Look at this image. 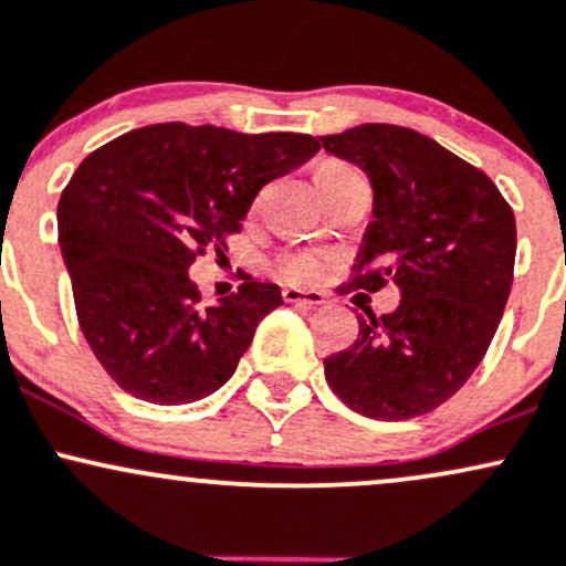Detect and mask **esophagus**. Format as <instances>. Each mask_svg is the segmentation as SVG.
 Listing matches in <instances>:
<instances>
[{
	"label": "esophagus",
	"mask_w": 566,
	"mask_h": 566,
	"mask_svg": "<svg viewBox=\"0 0 566 566\" xmlns=\"http://www.w3.org/2000/svg\"><path fill=\"white\" fill-rule=\"evenodd\" d=\"M283 302H289V304H307V307H321V304H326V296H323L321 291L283 289Z\"/></svg>",
	"instance_id": "obj_1"
}]
</instances>
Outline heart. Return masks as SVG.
<instances>
[{"label":"heart","mask_w":566,"mask_h":566,"mask_svg":"<svg viewBox=\"0 0 566 566\" xmlns=\"http://www.w3.org/2000/svg\"><path fill=\"white\" fill-rule=\"evenodd\" d=\"M345 168H350V165L326 160L321 168H317V174H328V170H345ZM277 272H281L285 281L313 283L323 275V272H326V262L317 256H310V253H285L281 262H277Z\"/></svg>","instance_id":"1"}]
</instances>
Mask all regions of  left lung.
I'll use <instances>...</instances> for the list:
<instances>
[{"mask_svg":"<svg viewBox=\"0 0 566 566\" xmlns=\"http://www.w3.org/2000/svg\"><path fill=\"white\" fill-rule=\"evenodd\" d=\"M374 187V221L345 291L396 283L392 313L358 315V339L323 358L342 403L371 420L422 417L454 396L489 350L516 262V219L484 170L401 125L321 136Z\"/></svg>","mask_w":566,"mask_h":566,"instance_id":"left-lung-1","label":"left lung"}]
</instances>
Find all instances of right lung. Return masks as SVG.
Returning <instances> with one entry per match:
<instances>
[{"label":"right lung","instance_id":"add662e5","mask_svg":"<svg viewBox=\"0 0 566 566\" xmlns=\"http://www.w3.org/2000/svg\"><path fill=\"white\" fill-rule=\"evenodd\" d=\"M307 133H234L160 123L91 151L59 200L74 307L104 371L157 406L219 390L281 307L275 283H245L211 307L187 270L221 253L266 181L315 155Z\"/></svg>","mask_w":566,"mask_h":566}]
</instances>
